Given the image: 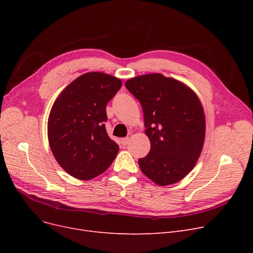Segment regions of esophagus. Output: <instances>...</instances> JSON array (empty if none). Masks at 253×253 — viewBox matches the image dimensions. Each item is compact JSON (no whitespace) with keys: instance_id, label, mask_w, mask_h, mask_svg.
<instances>
[{"instance_id":"obj_1","label":"esophagus","mask_w":253,"mask_h":253,"mask_svg":"<svg viewBox=\"0 0 253 253\" xmlns=\"http://www.w3.org/2000/svg\"><path fill=\"white\" fill-rule=\"evenodd\" d=\"M129 142V137H124V138H122L121 139V143H122V145H127V143Z\"/></svg>"}]
</instances>
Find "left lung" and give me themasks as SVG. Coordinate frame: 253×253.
<instances>
[{
  "mask_svg": "<svg viewBox=\"0 0 253 253\" xmlns=\"http://www.w3.org/2000/svg\"><path fill=\"white\" fill-rule=\"evenodd\" d=\"M126 88L139 100L147 157L138 160L143 174L159 185L181 180L195 167L205 139V115L200 99L187 85L161 74L129 79Z\"/></svg>",
  "mask_w": 253,
  "mask_h": 253,
  "instance_id": "obj_1",
  "label": "left lung"
}]
</instances>
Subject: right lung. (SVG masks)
<instances>
[{"mask_svg":"<svg viewBox=\"0 0 253 253\" xmlns=\"http://www.w3.org/2000/svg\"><path fill=\"white\" fill-rule=\"evenodd\" d=\"M122 86L121 80L91 72L78 77L52 105L48 140L53 156L78 179L96 177L110 167L119 145L106 133V104Z\"/></svg>","mask_w":253,"mask_h":253,"instance_id":"right-lung-1","label":"right lung"}]
</instances>
